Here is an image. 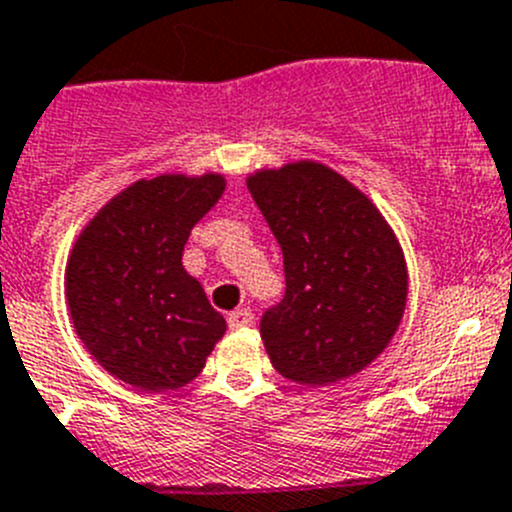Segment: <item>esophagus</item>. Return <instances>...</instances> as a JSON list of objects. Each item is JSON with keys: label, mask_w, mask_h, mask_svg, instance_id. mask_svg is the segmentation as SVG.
<instances>
[{"label": "esophagus", "mask_w": 512, "mask_h": 512, "mask_svg": "<svg viewBox=\"0 0 512 512\" xmlns=\"http://www.w3.org/2000/svg\"><path fill=\"white\" fill-rule=\"evenodd\" d=\"M227 321L232 329H245V326H250L252 321H255V313H252L250 308H234L227 316Z\"/></svg>", "instance_id": "obj_1"}]
</instances>
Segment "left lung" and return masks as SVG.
Segmentation results:
<instances>
[{
    "label": "left lung",
    "instance_id": "obj_1",
    "mask_svg": "<svg viewBox=\"0 0 512 512\" xmlns=\"http://www.w3.org/2000/svg\"><path fill=\"white\" fill-rule=\"evenodd\" d=\"M247 188L283 250L285 296L260 319L267 357L301 385L357 375L403 319L408 273L393 229L321 163L260 170Z\"/></svg>",
    "mask_w": 512,
    "mask_h": 512
}]
</instances>
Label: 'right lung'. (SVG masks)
<instances>
[{"label":"right lung","mask_w":512,"mask_h":512,"mask_svg":"<svg viewBox=\"0 0 512 512\" xmlns=\"http://www.w3.org/2000/svg\"><path fill=\"white\" fill-rule=\"evenodd\" d=\"M222 176L137 181L91 219L68 260L66 296L81 342L140 390H176L199 375L227 321L183 270V247L222 199Z\"/></svg>","instance_id":"1"}]
</instances>
